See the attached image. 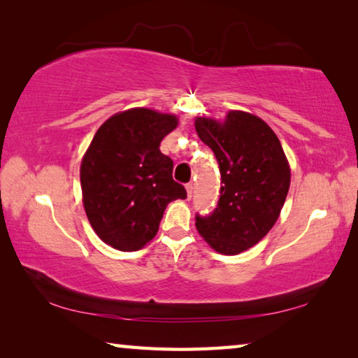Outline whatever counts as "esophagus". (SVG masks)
<instances>
[{
  "label": "esophagus",
  "instance_id": "obj_1",
  "mask_svg": "<svg viewBox=\"0 0 358 358\" xmlns=\"http://www.w3.org/2000/svg\"><path fill=\"white\" fill-rule=\"evenodd\" d=\"M186 194H187V199L192 197V183L186 185Z\"/></svg>",
  "mask_w": 358,
  "mask_h": 358
}]
</instances>
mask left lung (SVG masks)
Instances as JSON below:
<instances>
[{
    "label": "left lung",
    "mask_w": 358,
    "mask_h": 358,
    "mask_svg": "<svg viewBox=\"0 0 358 358\" xmlns=\"http://www.w3.org/2000/svg\"><path fill=\"white\" fill-rule=\"evenodd\" d=\"M194 126L213 150L222 183L217 208L197 216L196 227L216 252L235 256L257 245L280 217L290 186L289 161L273 129L252 113L197 117Z\"/></svg>",
    "instance_id": "8db88e82"
}]
</instances>
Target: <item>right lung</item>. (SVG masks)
<instances>
[{
    "label": "right lung",
    "mask_w": 358,
    "mask_h": 358,
    "mask_svg": "<svg viewBox=\"0 0 358 358\" xmlns=\"http://www.w3.org/2000/svg\"><path fill=\"white\" fill-rule=\"evenodd\" d=\"M178 117L134 107L101 124L80 164L83 208L96 235L118 251H137L155 238L167 205L186 199L172 178L161 142Z\"/></svg>",
    "instance_id": "right-lung-1"
}]
</instances>
